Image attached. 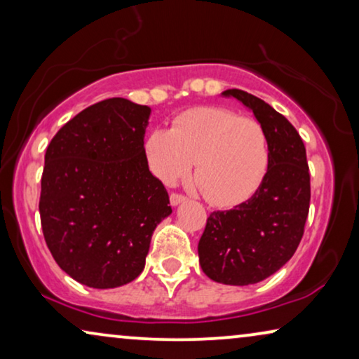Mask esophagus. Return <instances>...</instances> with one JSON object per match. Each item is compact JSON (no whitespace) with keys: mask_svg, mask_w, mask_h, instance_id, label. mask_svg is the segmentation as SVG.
I'll list each match as a JSON object with an SVG mask.
<instances>
[{"mask_svg":"<svg viewBox=\"0 0 359 359\" xmlns=\"http://www.w3.org/2000/svg\"><path fill=\"white\" fill-rule=\"evenodd\" d=\"M170 201H171V205H178L181 203H184L186 198L183 194H178V193H171L170 196Z\"/></svg>","mask_w":359,"mask_h":359,"instance_id":"esophagus-1","label":"esophagus"}]
</instances>
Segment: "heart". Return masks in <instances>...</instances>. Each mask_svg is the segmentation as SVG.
<instances>
[{
  "label": "heart",
  "instance_id": "heart-1",
  "mask_svg": "<svg viewBox=\"0 0 359 359\" xmlns=\"http://www.w3.org/2000/svg\"><path fill=\"white\" fill-rule=\"evenodd\" d=\"M145 156L165 184L189 176L204 198L219 208L248 201L262 186L269 166L266 132L258 121L215 106H199L176 116L168 129L145 139Z\"/></svg>",
  "mask_w": 359,
  "mask_h": 359
}]
</instances>
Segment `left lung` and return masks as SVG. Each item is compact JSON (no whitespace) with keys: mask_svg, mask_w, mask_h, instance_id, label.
I'll use <instances>...</instances> for the list:
<instances>
[{"mask_svg":"<svg viewBox=\"0 0 359 359\" xmlns=\"http://www.w3.org/2000/svg\"><path fill=\"white\" fill-rule=\"evenodd\" d=\"M253 112L266 132L269 166L262 186L230 210H214L199 240L205 276L230 286L263 281L283 268L301 243L311 204L306 147L294 126L268 102L227 90Z\"/></svg>","mask_w":359,"mask_h":359,"instance_id":"8db88e82","label":"left lung"}]
</instances>
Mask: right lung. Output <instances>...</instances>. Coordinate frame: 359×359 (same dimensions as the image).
I'll use <instances>...</instances> for the list:
<instances>
[{
  "label": "right lung",
  "instance_id": "1",
  "mask_svg": "<svg viewBox=\"0 0 359 359\" xmlns=\"http://www.w3.org/2000/svg\"><path fill=\"white\" fill-rule=\"evenodd\" d=\"M150 107L100 101L50 140L41 180L43 238L58 266L95 289L119 287L144 271L151 233L171 214L149 170Z\"/></svg>",
  "mask_w": 359,
  "mask_h": 359
}]
</instances>
